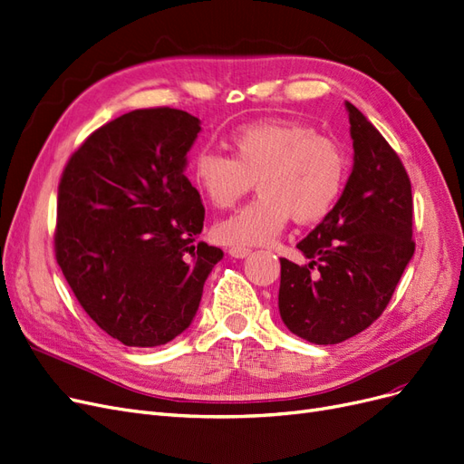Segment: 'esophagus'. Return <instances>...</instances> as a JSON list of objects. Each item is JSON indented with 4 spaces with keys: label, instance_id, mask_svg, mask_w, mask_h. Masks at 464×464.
<instances>
[{
    "label": "esophagus",
    "instance_id": "esophagus-1",
    "mask_svg": "<svg viewBox=\"0 0 464 464\" xmlns=\"http://www.w3.org/2000/svg\"><path fill=\"white\" fill-rule=\"evenodd\" d=\"M227 252L235 260H243L246 256H250V248H243V246H231Z\"/></svg>",
    "mask_w": 464,
    "mask_h": 464
}]
</instances>
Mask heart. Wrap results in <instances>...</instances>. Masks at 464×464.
Here are the masks:
<instances>
[{"label": "heart", "mask_w": 464, "mask_h": 464, "mask_svg": "<svg viewBox=\"0 0 464 464\" xmlns=\"http://www.w3.org/2000/svg\"><path fill=\"white\" fill-rule=\"evenodd\" d=\"M233 157L200 149L191 164L198 191L216 208H231L256 181L258 197L219 221L214 235L231 246L267 245L288 218L310 226L327 218L348 179V157L334 140L290 120H262L229 135Z\"/></svg>", "instance_id": "obj_1"}]
</instances>
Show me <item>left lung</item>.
<instances>
[{
	"mask_svg": "<svg viewBox=\"0 0 464 464\" xmlns=\"http://www.w3.org/2000/svg\"><path fill=\"white\" fill-rule=\"evenodd\" d=\"M344 105L352 174L331 214L296 245L310 264L281 258V319L319 346L344 342L379 319L415 254L407 171L367 116L350 101Z\"/></svg>",
	"mask_w": 464,
	"mask_h": 464,
	"instance_id": "1",
	"label": "left lung"
}]
</instances>
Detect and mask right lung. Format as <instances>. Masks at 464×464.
<instances>
[{
	"mask_svg": "<svg viewBox=\"0 0 464 464\" xmlns=\"http://www.w3.org/2000/svg\"><path fill=\"white\" fill-rule=\"evenodd\" d=\"M200 120L131 111L93 131L59 185L55 254L74 296L124 346L168 344L193 323L223 252L195 243L204 206L185 178Z\"/></svg>",
	"mask_w": 464,
	"mask_h": 464,
	"instance_id": "obj_1",
	"label": "right lung"
}]
</instances>
